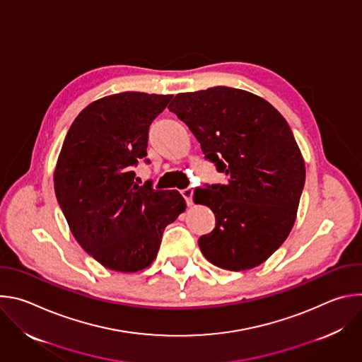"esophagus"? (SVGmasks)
I'll list each match as a JSON object with an SVG mask.
<instances>
[{
  "instance_id": "1",
  "label": "esophagus",
  "mask_w": 362,
  "mask_h": 362,
  "mask_svg": "<svg viewBox=\"0 0 362 362\" xmlns=\"http://www.w3.org/2000/svg\"><path fill=\"white\" fill-rule=\"evenodd\" d=\"M180 193H182V196L185 197L186 203L190 206V204L193 203V189H192V187H186V189H183Z\"/></svg>"
}]
</instances>
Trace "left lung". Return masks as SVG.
<instances>
[{
  "instance_id": "1",
  "label": "left lung",
  "mask_w": 362,
  "mask_h": 362,
  "mask_svg": "<svg viewBox=\"0 0 362 362\" xmlns=\"http://www.w3.org/2000/svg\"><path fill=\"white\" fill-rule=\"evenodd\" d=\"M169 110L228 179L194 190V203L209 206L216 219L199 238L202 253L228 271L261 265L288 238L305 185L289 124L267 100L225 86L180 93Z\"/></svg>"
}]
</instances>
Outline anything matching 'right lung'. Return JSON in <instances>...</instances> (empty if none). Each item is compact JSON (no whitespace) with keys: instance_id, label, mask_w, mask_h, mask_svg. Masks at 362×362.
<instances>
[{"instance_id":"add662e5","label":"right lung","mask_w":362,"mask_h":362,"mask_svg":"<svg viewBox=\"0 0 362 362\" xmlns=\"http://www.w3.org/2000/svg\"><path fill=\"white\" fill-rule=\"evenodd\" d=\"M172 94L126 91L88 105L73 122L54 172L57 202L71 233L97 262L117 272L147 268L165 228L185 212L177 190L136 183L148 127Z\"/></svg>"}]
</instances>
